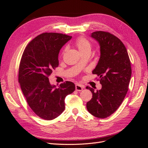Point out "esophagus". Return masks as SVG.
<instances>
[{
  "label": "esophagus",
  "instance_id": "34e87169",
  "mask_svg": "<svg viewBox=\"0 0 148 148\" xmlns=\"http://www.w3.org/2000/svg\"><path fill=\"white\" fill-rule=\"evenodd\" d=\"M83 89V86L80 84H77L75 85V90L77 91H82Z\"/></svg>",
  "mask_w": 148,
  "mask_h": 148
}]
</instances>
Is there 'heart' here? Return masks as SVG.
<instances>
[{
    "instance_id": "heart-1",
    "label": "heart",
    "mask_w": 148,
    "mask_h": 148,
    "mask_svg": "<svg viewBox=\"0 0 148 148\" xmlns=\"http://www.w3.org/2000/svg\"><path fill=\"white\" fill-rule=\"evenodd\" d=\"M75 45L81 53L87 50H90V44L87 39L85 38H79L75 41Z\"/></svg>"
}]
</instances>
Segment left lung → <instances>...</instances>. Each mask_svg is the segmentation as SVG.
Wrapping results in <instances>:
<instances>
[{
    "mask_svg": "<svg viewBox=\"0 0 148 148\" xmlns=\"http://www.w3.org/2000/svg\"><path fill=\"white\" fill-rule=\"evenodd\" d=\"M90 36L100 47V58L94 74L99 77L100 90L87 86L92 98L86 104L88 112L98 118H106L118 109L125 98L131 77L130 58L125 45L118 38L103 31Z\"/></svg>",
    "mask_w": 148,
    "mask_h": 148,
    "instance_id": "1",
    "label": "left lung"
}]
</instances>
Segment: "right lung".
Masks as SVG:
<instances>
[{"label": "right lung", "mask_w": 148, "mask_h": 148, "mask_svg": "<svg viewBox=\"0 0 148 148\" xmlns=\"http://www.w3.org/2000/svg\"><path fill=\"white\" fill-rule=\"evenodd\" d=\"M72 36L58 33H44L27 45L23 53L18 82L31 109L45 120L57 118L65 109V98L75 90V84L66 81L58 87L49 77L59 65V53Z\"/></svg>", "instance_id": "obj_1"}]
</instances>
